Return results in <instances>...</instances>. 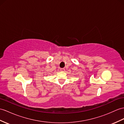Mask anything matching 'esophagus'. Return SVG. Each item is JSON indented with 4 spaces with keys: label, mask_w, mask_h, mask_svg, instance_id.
<instances>
[{
    "label": "esophagus",
    "mask_w": 124,
    "mask_h": 124,
    "mask_svg": "<svg viewBox=\"0 0 124 124\" xmlns=\"http://www.w3.org/2000/svg\"><path fill=\"white\" fill-rule=\"evenodd\" d=\"M60 71H65V69L64 68H60Z\"/></svg>",
    "instance_id": "34e87169"
}]
</instances>
